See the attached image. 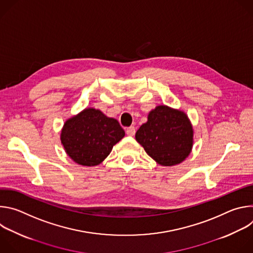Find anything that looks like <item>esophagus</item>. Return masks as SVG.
Returning <instances> with one entry per match:
<instances>
[{"label":"esophagus","instance_id":"1","mask_svg":"<svg viewBox=\"0 0 253 253\" xmlns=\"http://www.w3.org/2000/svg\"><path fill=\"white\" fill-rule=\"evenodd\" d=\"M135 132H136V130H135V127H134V126H130V127H128V128L126 129V134L129 135V136H134V135H135Z\"/></svg>","mask_w":253,"mask_h":253}]
</instances>
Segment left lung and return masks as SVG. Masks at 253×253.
I'll return each instance as SVG.
<instances>
[{"instance_id":"1","label":"left lung","mask_w":253,"mask_h":253,"mask_svg":"<svg viewBox=\"0 0 253 253\" xmlns=\"http://www.w3.org/2000/svg\"><path fill=\"white\" fill-rule=\"evenodd\" d=\"M146 153L162 166H173L188 157L193 145V128L187 115L160 105L148 114L135 135Z\"/></svg>"}]
</instances>
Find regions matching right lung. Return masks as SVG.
I'll list each match as a JSON object with an SVG mask.
<instances>
[{
    "instance_id": "1",
    "label": "right lung",
    "mask_w": 253,
    "mask_h": 253,
    "mask_svg": "<svg viewBox=\"0 0 253 253\" xmlns=\"http://www.w3.org/2000/svg\"><path fill=\"white\" fill-rule=\"evenodd\" d=\"M124 136L125 132L116 119L107 117L94 108H86L65 122L61 142L74 162L95 166L110 154Z\"/></svg>"
}]
</instances>
